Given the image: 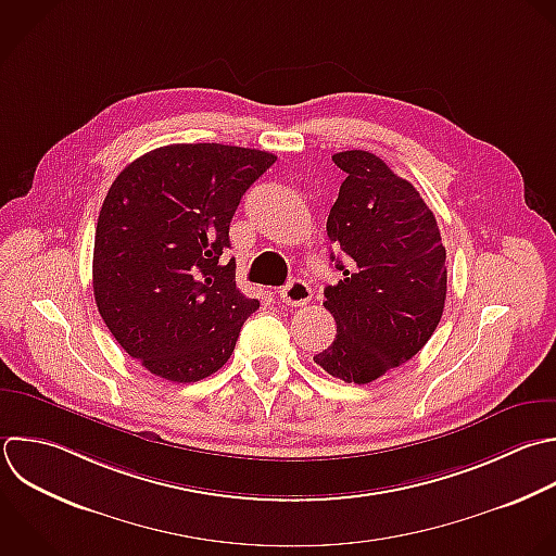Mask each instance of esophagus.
<instances>
[{"label":"esophagus","mask_w":556,"mask_h":556,"mask_svg":"<svg viewBox=\"0 0 556 556\" xmlns=\"http://www.w3.org/2000/svg\"><path fill=\"white\" fill-rule=\"evenodd\" d=\"M311 295H313V291H311L308 282H304V280H291L280 291V300L287 306H304L311 300Z\"/></svg>","instance_id":"1"}]
</instances>
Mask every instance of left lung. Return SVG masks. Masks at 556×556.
Here are the masks:
<instances>
[{"label": "left lung", "instance_id": "left-lung-1", "mask_svg": "<svg viewBox=\"0 0 556 556\" xmlns=\"http://www.w3.org/2000/svg\"><path fill=\"white\" fill-rule=\"evenodd\" d=\"M345 172L330 208V254L343 278L324 289L337 321L332 345L313 356L330 376L367 384L413 358L439 326L445 304V248L419 191L371 152L332 156Z\"/></svg>", "mask_w": 556, "mask_h": 556}]
</instances>
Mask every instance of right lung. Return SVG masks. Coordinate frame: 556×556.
Segmentation results:
<instances>
[{"instance_id": "obj_1", "label": "right lung", "mask_w": 556, "mask_h": 556, "mask_svg": "<svg viewBox=\"0 0 556 556\" xmlns=\"http://www.w3.org/2000/svg\"><path fill=\"white\" fill-rule=\"evenodd\" d=\"M276 156L222 143H176L132 161L102 204L96 304L117 343L159 378L198 382L235 352L261 306L237 289L230 222Z\"/></svg>"}]
</instances>
